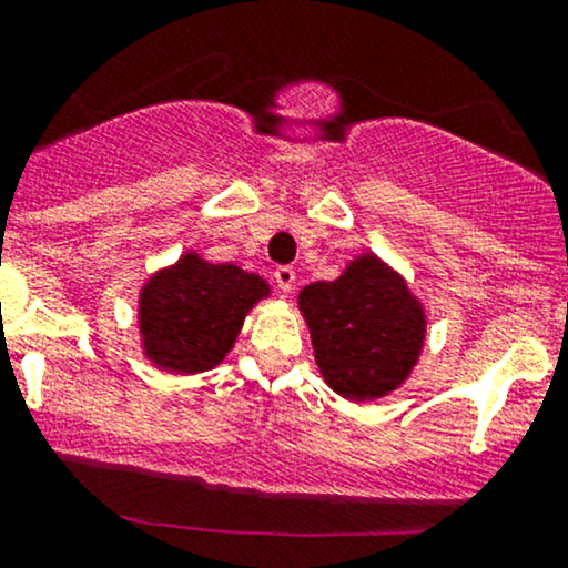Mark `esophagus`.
Masks as SVG:
<instances>
[{"mask_svg": "<svg viewBox=\"0 0 568 568\" xmlns=\"http://www.w3.org/2000/svg\"><path fill=\"white\" fill-rule=\"evenodd\" d=\"M275 283L283 293L293 291V283H296V270L293 266H277L275 270Z\"/></svg>", "mask_w": 568, "mask_h": 568, "instance_id": "obj_1", "label": "esophagus"}]
</instances>
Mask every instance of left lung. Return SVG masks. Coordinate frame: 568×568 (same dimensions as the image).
<instances>
[{
  "mask_svg": "<svg viewBox=\"0 0 568 568\" xmlns=\"http://www.w3.org/2000/svg\"><path fill=\"white\" fill-rule=\"evenodd\" d=\"M298 310L325 384L347 400L393 393L425 347V306L376 253L357 256L331 283L304 285Z\"/></svg>",
  "mask_w": 568,
  "mask_h": 568,
  "instance_id": "left-lung-1",
  "label": "left lung"
}]
</instances>
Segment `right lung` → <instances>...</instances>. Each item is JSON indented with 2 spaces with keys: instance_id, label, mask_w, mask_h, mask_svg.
Listing matches in <instances>:
<instances>
[{
  "instance_id": "right-lung-1",
  "label": "right lung",
  "mask_w": 568,
  "mask_h": 568,
  "mask_svg": "<svg viewBox=\"0 0 568 568\" xmlns=\"http://www.w3.org/2000/svg\"><path fill=\"white\" fill-rule=\"evenodd\" d=\"M264 296H270L264 277L184 253L141 288L143 355L168 374L216 368L234 347L245 315Z\"/></svg>"
}]
</instances>
